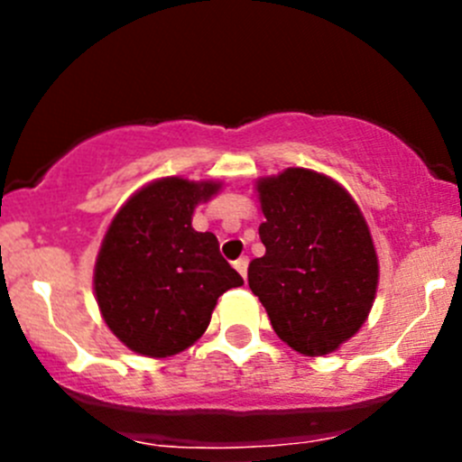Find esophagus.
<instances>
[{
  "label": "esophagus",
  "mask_w": 462,
  "mask_h": 462,
  "mask_svg": "<svg viewBox=\"0 0 462 462\" xmlns=\"http://www.w3.org/2000/svg\"><path fill=\"white\" fill-rule=\"evenodd\" d=\"M235 268H236V273L241 274V277L245 279V274H248V257H239L235 261Z\"/></svg>",
  "instance_id": "1"
}]
</instances>
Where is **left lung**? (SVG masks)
<instances>
[{"instance_id":"8db88e82","label":"left lung","mask_w":462,"mask_h":462,"mask_svg":"<svg viewBox=\"0 0 462 462\" xmlns=\"http://www.w3.org/2000/svg\"><path fill=\"white\" fill-rule=\"evenodd\" d=\"M265 254L248 265L274 333L304 356H326L360 330L375 300L377 254L351 194L291 167L259 180Z\"/></svg>"}]
</instances>
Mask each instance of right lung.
Listing matches in <instances>:
<instances>
[{"instance_id":"add662e5","label":"right lung","mask_w":462,"mask_h":462,"mask_svg":"<svg viewBox=\"0 0 462 462\" xmlns=\"http://www.w3.org/2000/svg\"><path fill=\"white\" fill-rule=\"evenodd\" d=\"M221 185L161 179L134 194L111 221L93 273L106 326L132 351L167 357L192 346L217 300L244 283L192 214Z\"/></svg>"}]
</instances>
